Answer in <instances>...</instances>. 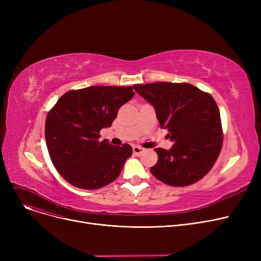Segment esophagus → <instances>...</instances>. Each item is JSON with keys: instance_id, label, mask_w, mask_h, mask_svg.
Here are the masks:
<instances>
[{"instance_id": "esophagus-1", "label": "esophagus", "mask_w": 261, "mask_h": 261, "mask_svg": "<svg viewBox=\"0 0 261 261\" xmlns=\"http://www.w3.org/2000/svg\"><path fill=\"white\" fill-rule=\"evenodd\" d=\"M144 148L141 146H133V153L136 155H140L143 151H144Z\"/></svg>"}]
</instances>
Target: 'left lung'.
<instances>
[{
    "mask_svg": "<svg viewBox=\"0 0 261 261\" xmlns=\"http://www.w3.org/2000/svg\"><path fill=\"white\" fill-rule=\"evenodd\" d=\"M154 109L160 127L173 146L155 148L159 160L150 171L161 182L184 187L201 180L214 166L223 144L219 108L210 93L182 82L134 85Z\"/></svg>",
    "mask_w": 261,
    "mask_h": 261,
    "instance_id": "8db88e82",
    "label": "left lung"
}]
</instances>
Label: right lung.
Returning <instances> with one entry per match:
<instances>
[{"label":"right lung","mask_w":261,"mask_h":261,"mask_svg":"<svg viewBox=\"0 0 261 261\" xmlns=\"http://www.w3.org/2000/svg\"><path fill=\"white\" fill-rule=\"evenodd\" d=\"M134 95L132 87L92 86L63 94L45 120L50 160L63 179L81 189H98L115 181L132 147L99 141L118 109Z\"/></svg>","instance_id":"right-lung-1"}]
</instances>
